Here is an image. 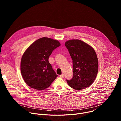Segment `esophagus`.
<instances>
[{
  "label": "esophagus",
  "instance_id": "obj_1",
  "mask_svg": "<svg viewBox=\"0 0 121 121\" xmlns=\"http://www.w3.org/2000/svg\"><path fill=\"white\" fill-rule=\"evenodd\" d=\"M60 77L61 78H64V74H62L61 75H60Z\"/></svg>",
  "mask_w": 121,
  "mask_h": 121
}]
</instances>
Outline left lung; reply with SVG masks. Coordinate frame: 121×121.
Masks as SVG:
<instances>
[{
    "label": "left lung",
    "instance_id": "left-lung-1",
    "mask_svg": "<svg viewBox=\"0 0 121 121\" xmlns=\"http://www.w3.org/2000/svg\"><path fill=\"white\" fill-rule=\"evenodd\" d=\"M73 62V76L66 79L70 87L81 90L90 86L98 71V60L94 49L79 40H71L65 43Z\"/></svg>",
    "mask_w": 121,
    "mask_h": 121
}]
</instances>
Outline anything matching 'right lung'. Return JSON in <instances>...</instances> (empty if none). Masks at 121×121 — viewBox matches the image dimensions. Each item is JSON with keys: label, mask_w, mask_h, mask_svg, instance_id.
<instances>
[{"label": "right lung", "mask_w": 121, "mask_h": 121, "mask_svg": "<svg viewBox=\"0 0 121 121\" xmlns=\"http://www.w3.org/2000/svg\"><path fill=\"white\" fill-rule=\"evenodd\" d=\"M59 46L58 41L43 37L32 43L25 51L21 60V70L24 81L30 88L44 90L58 76L48 59Z\"/></svg>", "instance_id": "right-lung-1"}]
</instances>
